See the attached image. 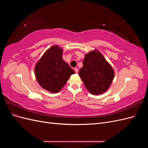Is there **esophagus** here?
<instances>
[{"mask_svg": "<svg viewBox=\"0 0 148 148\" xmlns=\"http://www.w3.org/2000/svg\"><path fill=\"white\" fill-rule=\"evenodd\" d=\"M74 70H75V73H78V69H77V68H75V69H74Z\"/></svg>", "mask_w": 148, "mask_h": 148, "instance_id": "1", "label": "esophagus"}]
</instances>
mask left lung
<instances>
[{
	"instance_id": "obj_1",
	"label": "left lung",
	"mask_w": 148,
	"mask_h": 148,
	"mask_svg": "<svg viewBox=\"0 0 148 148\" xmlns=\"http://www.w3.org/2000/svg\"><path fill=\"white\" fill-rule=\"evenodd\" d=\"M79 75L89 92L98 95L106 92L114 77V71L101 53L96 50L86 54Z\"/></svg>"
}]
</instances>
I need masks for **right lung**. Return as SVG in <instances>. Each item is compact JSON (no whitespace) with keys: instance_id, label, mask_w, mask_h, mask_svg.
<instances>
[{"instance_id":"add662e5","label":"right lung","mask_w":148,"mask_h":148,"mask_svg":"<svg viewBox=\"0 0 148 148\" xmlns=\"http://www.w3.org/2000/svg\"><path fill=\"white\" fill-rule=\"evenodd\" d=\"M62 49L54 46L45 52L35 66L39 84L46 90L57 92L64 86L74 70L62 59Z\"/></svg>"}]
</instances>
